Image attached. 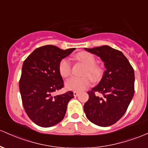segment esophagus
Segmentation results:
<instances>
[{
    "label": "esophagus",
    "instance_id": "obj_1",
    "mask_svg": "<svg viewBox=\"0 0 148 148\" xmlns=\"http://www.w3.org/2000/svg\"><path fill=\"white\" fill-rule=\"evenodd\" d=\"M73 93H74V97H77L78 95H79V92H77V91H74V92H73Z\"/></svg>",
    "mask_w": 148,
    "mask_h": 148
}]
</instances>
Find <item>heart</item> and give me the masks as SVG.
<instances>
[{
    "mask_svg": "<svg viewBox=\"0 0 148 148\" xmlns=\"http://www.w3.org/2000/svg\"><path fill=\"white\" fill-rule=\"evenodd\" d=\"M76 58L85 65L82 77H71L65 82V86L67 89L75 91H80L90 86L92 79H97L101 76L102 69L98 65L95 64V58L91 53L88 52H81L76 56ZM58 70L62 77H67L71 74V65L70 61L67 58L61 60L58 64ZM88 75H89L88 76Z\"/></svg>",
    "mask_w": 148,
    "mask_h": 148,
    "instance_id": "b5f03b06",
    "label": "heart"
}]
</instances>
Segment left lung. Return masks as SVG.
<instances>
[{
	"mask_svg": "<svg viewBox=\"0 0 148 148\" xmlns=\"http://www.w3.org/2000/svg\"><path fill=\"white\" fill-rule=\"evenodd\" d=\"M85 50L100 57L106 70L98 86L88 92L89 98L84 110L93 124L111 126L122 117L134 96V68L121 51L108 45ZM95 92L101 96H96Z\"/></svg>",
	"mask_w": 148,
	"mask_h": 148,
	"instance_id": "obj_1",
	"label": "left lung"
}]
</instances>
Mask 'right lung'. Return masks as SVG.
<instances>
[{"label": "right lung", "instance_id": "obj_1", "mask_svg": "<svg viewBox=\"0 0 148 148\" xmlns=\"http://www.w3.org/2000/svg\"><path fill=\"white\" fill-rule=\"evenodd\" d=\"M74 50L44 45L34 50L24 61L19 84L22 105L29 119L38 126L50 127L60 122L68 103L74 98L72 91L54 93L64 87L59 62Z\"/></svg>", "mask_w": 148, "mask_h": 148}]
</instances>
